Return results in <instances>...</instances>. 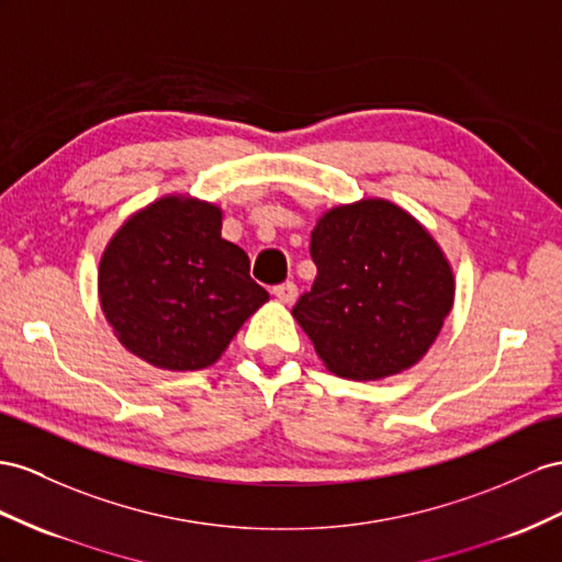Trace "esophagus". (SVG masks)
<instances>
[{
  "label": "esophagus",
  "mask_w": 562,
  "mask_h": 562,
  "mask_svg": "<svg viewBox=\"0 0 562 562\" xmlns=\"http://www.w3.org/2000/svg\"><path fill=\"white\" fill-rule=\"evenodd\" d=\"M272 294H276L278 301H282V304H292V301L296 299L299 290L294 282H282V284H276L272 286Z\"/></svg>",
  "instance_id": "34e87169"
}]
</instances>
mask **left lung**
Masks as SVG:
<instances>
[{
	"label": "left lung",
	"instance_id": "left-lung-1",
	"mask_svg": "<svg viewBox=\"0 0 562 562\" xmlns=\"http://www.w3.org/2000/svg\"><path fill=\"white\" fill-rule=\"evenodd\" d=\"M311 258L318 276L292 315L339 378L382 380L413 368L453 308L456 280L439 244L386 199L323 213Z\"/></svg>",
	"mask_w": 562,
	"mask_h": 562
}]
</instances>
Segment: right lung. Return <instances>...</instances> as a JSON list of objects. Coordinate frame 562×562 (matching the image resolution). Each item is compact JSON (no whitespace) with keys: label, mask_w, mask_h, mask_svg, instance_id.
<instances>
[{"label":"right lung","mask_w":562,"mask_h":562,"mask_svg":"<svg viewBox=\"0 0 562 562\" xmlns=\"http://www.w3.org/2000/svg\"><path fill=\"white\" fill-rule=\"evenodd\" d=\"M221 227L218 206L170 194L111 237L99 261V301L119 341L142 361L209 368L268 301L249 276V256Z\"/></svg>","instance_id":"right-lung-1"}]
</instances>
